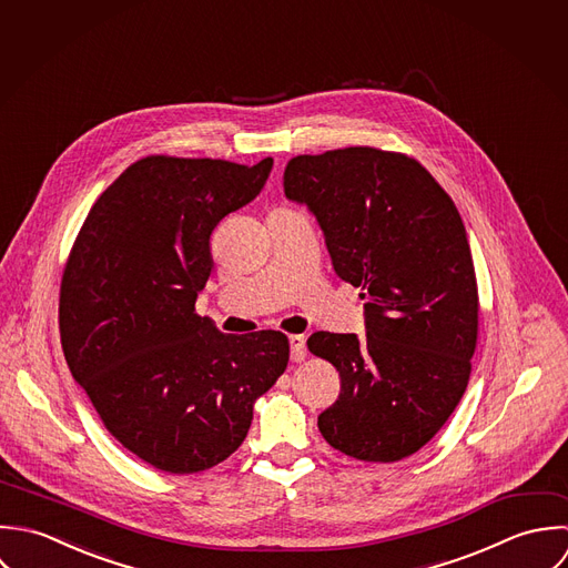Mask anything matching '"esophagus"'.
<instances>
[{
	"instance_id": "obj_1",
	"label": "esophagus",
	"mask_w": 568,
	"mask_h": 568,
	"mask_svg": "<svg viewBox=\"0 0 568 568\" xmlns=\"http://www.w3.org/2000/svg\"><path fill=\"white\" fill-rule=\"evenodd\" d=\"M290 355L294 362H303L307 357V344L303 336H292L290 338Z\"/></svg>"
}]
</instances>
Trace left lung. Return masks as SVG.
Wrapping results in <instances>:
<instances>
[{"label":"left lung","mask_w":568,"mask_h":568,"mask_svg":"<svg viewBox=\"0 0 568 568\" xmlns=\"http://www.w3.org/2000/svg\"><path fill=\"white\" fill-rule=\"evenodd\" d=\"M285 197L316 217L336 274L364 294V329L307 346L341 373L318 415L329 446L359 460L417 453L460 402L478 334V292L450 195L413 158L348 146L287 162Z\"/></svg>","instance_id":"left-lung-1"}]
</instances>
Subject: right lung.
Wrapping results in <instances>:
<instances>
[{
    "mask_svg": "<svg viewBox=\"0 0 568 568\" xmlns=\"http://www.w3.org/2000/svg\"><path fill=\"white\" fill-rule=\"evenodd\" d=\"M272 164L142 158L97 200L70 252L59 303L68 366L105 428L162 471L227 458L287 368L281 332L224 336L195 314L213 230L263 191Z\"/></svg>",
    "mask_w": 568,
    "mask_h": 568,
    "instance_id": "1",
    "label": "right lung"
}]
</instances>
